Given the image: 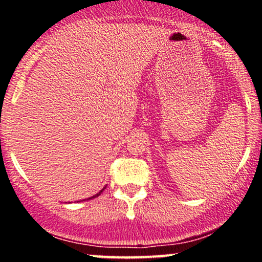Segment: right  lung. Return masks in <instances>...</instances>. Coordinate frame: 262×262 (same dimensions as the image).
Wrapping results in <instances>:
<instances>
[{
    "label": "right lung",
    "mask_w": 262,
    "mask_h": 262,
    "mask_svg": "<svg viewBox=\"0 0 262 262\" xmlns=\"http://www.w3.org/2000/svg\"><path fill=\"white\" fill-rule=\"evenodd\" d=\"M104 188H106V187H103V188L101 189L100 192H97V193H96V194H93L92 197H89V198H87V200H92V198H95V197H98V196H100V194L102 193V192H103V189H104ZM87 200H86V198H85V200H83V201H87Z\"/></svg>",
    "instance_id": "obj_1"
}]
</instances>
